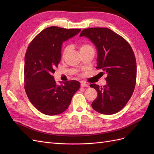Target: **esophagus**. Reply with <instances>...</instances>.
Listing matches in <instances>:
<instances>
[{
	"label": "esophagus",
	"mask_w": 154,
	"mask_h": 154,
	"mask_svg": "<svg viewBox=\"0 0 154 154\" xmlns=\"http://www.w3.org/2000/svg\"><path fill=\"white\" fill-rule=\"evenodd\" d=\"M80 85H81V87H88V85H87V84H86V83H84V82H81V84H80Z\"/></svg>",
	"instance_id": "esophagus-1"
}]
</instances>
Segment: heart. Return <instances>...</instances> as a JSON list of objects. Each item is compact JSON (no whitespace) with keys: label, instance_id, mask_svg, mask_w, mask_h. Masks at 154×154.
Segmentation results:
<instances>
[{"label":"heart","instance_id":"obj_1","mask_svg":"<svg viewBox=\"0 0 154 154\" xmlns=\"http://www.w3.org/2000/svg\"><path fill=\"white\" fill-rule=\"evenodd\" d=\"M91 48H92L91 46L89 44H86V43H82L80 46V52H81V51L87 50L88 49H91ZM68 51H69V47H66V48L63 49V53H62V57H64V56L67 54V53L68 52Z\"/></svg>","mask_w":154,"mask_h":154}]
</instances>
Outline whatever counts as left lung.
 <instances>
[{
    "instance_id": "1",
    "label": "left lung",
    "mask_w": 154,
    "mask_h": 154,
    "mask_svg": "<svg viewBox=\"0 0 154 154\" xmlns=\"http://www.w3.org/2000/svg\"><path fill=\"white\" fill-rule=\"evenodd\" d=\"M82 36L89 38L97 48L96 69L107 74L103 87L90 85L97 92L92 107L102 114L117 113L127 105L136 85L137 66L134 51L122 36L106 27L85 29L80 33Z\"/></svg>"
}]
</instances>
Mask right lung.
<instances>
[{
  "instance_id": "add662e5",
  "label": "right lung",
  "mask_w": 154,
  "mask_h": 154,
  "mask_svg": "<svg viewBox=\"0 0 154 154\" xmlns=\"http://www.w3.org/2000/svg\"><path fill=\"white\" fill-rule=\"evenodd\" d=\"M80 31L48 27L32 39L27 49L24 88L32 105L45 115H58L66 110L74 93L80 87V83L76 80L60 82L63 84L58 85L53 76L61 60L63 42Z\"/></svg>"
}]
</instances>
